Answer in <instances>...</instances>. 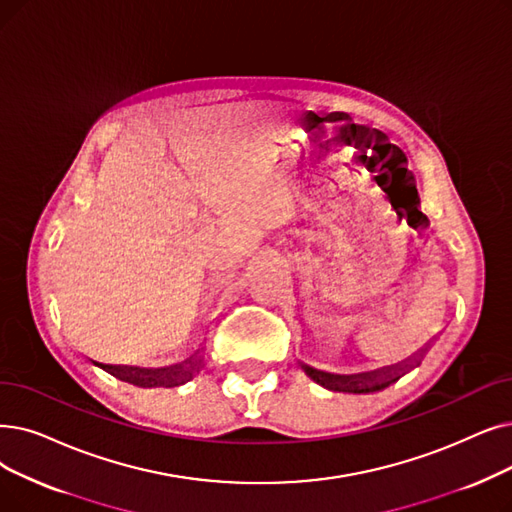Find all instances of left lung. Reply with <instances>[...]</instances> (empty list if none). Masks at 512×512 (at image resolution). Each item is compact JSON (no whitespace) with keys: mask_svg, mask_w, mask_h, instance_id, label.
Segmentation results:
<instances>
[{"mask_svg":"<svg viewBox=\"0 0 512 512\" xmlns=\"http://www.w3.org/2000/svg\"><path fill=\"white\" fill-rule=\"evenodd\" d=\"M420 353H416L414 358L395 364V366H387L381 370H372V372H360V374H330V372H322L311 368L307 364H301V368L307 372V376H311L318 385L330 389V391H343V393H374V391H383L385 387H389L391 383H395L399 376H404L408 368H412L414 364L420 362Z\"/></svg>","mask_w":512,"mask_h":512,"instance_id":"8db88e82","label":"left lung"}]
</instances>
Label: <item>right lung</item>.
Here are the masks:
<instances>
[{
	"instance_id": "obj_1",
	"label": "right lung",
	"mask_w": 512,
	"mask_h": 512,
	"mask_svg": "<svg viewBox=\"0 0 512 512\" xmlns=\"http://www.w3.org/2000/svg\"><path fill=\"white\" fill-rule=\"evenodd\" d=\"M201 358H188L182 364H173V366H165V368H140V366H110V364H98L96 366L108 370L110 374H115L117 379L133 383L138 387H157V385H165V387H173V385H182L186 381L192 379V374L201 366Z\"/></svg>"
}]
</instances>
